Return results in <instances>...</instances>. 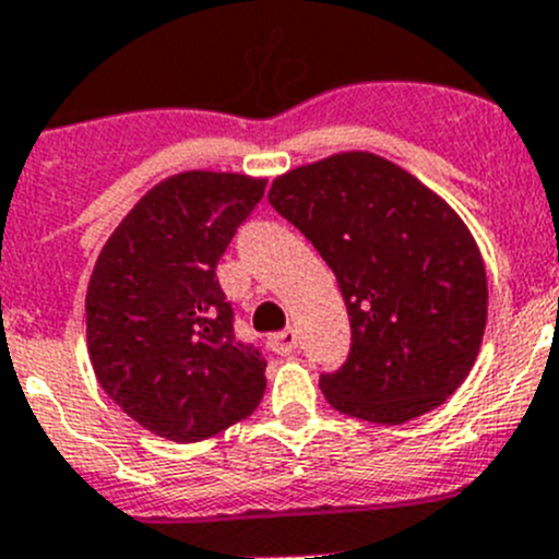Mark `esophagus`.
I'll return each mask as SVG.
<instances>
[{"label": "esophagus", "instance_id": "34e87169", "mask_svg": "<svg viewBox=\"0 0 559 559\" xmlns=\"http://www.w3.org/2000/svg\"><path fill=\"white\" fill-rule=\"evenodd\" d=\"M270 349L278 352V355H289V352L297 349V330L295 328H286L281 333L270 335Z\"/></svg>", "mask_w": 559, "mask_h": 559}]
</instances>
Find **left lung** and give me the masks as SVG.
Wrapping results in <instances>:
<instances>
[{
    "instance_id": "obj_1",
    "label": "left lung",
    "mask_w": 559,
    "mask_h": 559,
    "mask_svg": "<svg viewBox=\"0 0 559 559\" xmlns=\"http://www.w3.org/2000/svg\"><path fill=\"white\" fill-rule=\"evenodd\" d=\"M267 199L328 262L349 313V357L319 379L328 404L384 426L445 404L473 371L489 306L456 210L357 150L275 177Z\"/></svg>"
}]
</instances>
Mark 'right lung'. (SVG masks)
<instances>
[{
    "mask_svg": "<svg viewBox=\"0 0 559 559\" xmlns=\"http://www.w3.org/2000/svg\"><path fill=\"white\" fill-rule=\"evenodd\" d=\"M267 180L182 171L150 188L114 229L86 286V349L114 404L175 442H199L262 401V352L235 338L215 278Z\"/></svg>",
    "mask_w": 559,
    "mask_h": 559,
    "instance_id": "obj_1",
    "label": "right lung"
}]
</instances>
